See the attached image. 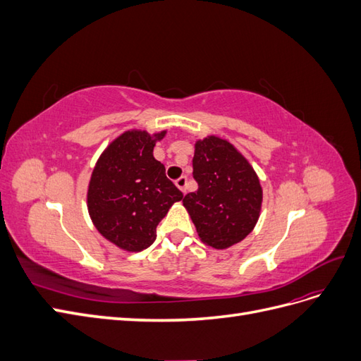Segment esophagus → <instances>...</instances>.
<instances>
[{
	"instance_id": "1",
	"label": "esophagus",
	"mask_w": 361,
	"mask_h": 361,
	"mask_svg": "<svg viewBox=\"0 0 361 361\" xmlns=\"http://www.w3.org/2000/svg\"><path fill=\"white\" fill-rule=\"evenodd\" d=\"M187 182H188L187 176H180L179 179H176V182H174V183H176V187H178L182 192H185V191H187Z\"/></svg>"
}]
</instances>
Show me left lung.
I'll return each mask as SVG.
<instances>
[{"label":"left lung","mask_w":361,"mask_h":361,"mask_svg":"<svg viewBox=\"0 0 361 361\" xmlns=\"http://www.w3.org/2000/svg\"><path fill=\"white\" fill-rule=\"evenodd\" d=\"M192 178L199 190L185 195L183 206L202 241L214 248L243 241L262 204V187L248 161L228 141L207 137L195 143Z\"/></svg>","instance_id":"obj_1"}]
</instances>
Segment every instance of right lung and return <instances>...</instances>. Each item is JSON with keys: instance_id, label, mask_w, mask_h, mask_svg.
<instances>
[{"instance_id": "add662e5", "label": "right lung", "mask_w": 361, "mask_h": 361, "mask_svg": "<svg viewBox=\"0 0 361 361\" xmlns=\"http://www.w3.org/2000/svg\"><path fill=\"white\" fill-rule=\"evenodd\" d=\"M146 130H128L105 149L92 173L87 204L99 233L114 245L141 251L154 244L157 226L182 191L154 158L155 141Z\"/></svg>"}]
</instances>
